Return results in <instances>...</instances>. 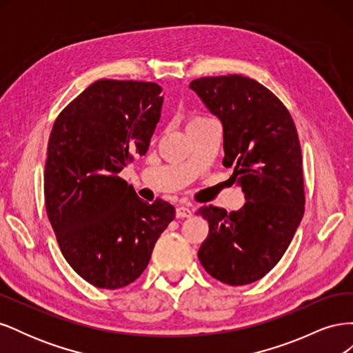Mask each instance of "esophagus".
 <instances>
[{"mask_svg": "<svg viewBox=\"0 0 353 353\" xmlns=\"http://www.w3.org/2000/svg\"><path fill=\"white\" fill-rule=\"evenodd\" d=\"M193 215V210L187 206H178L176 208V218H190Z\"/></svg>", "mask_w": 353, "mask_h": 353, "instance_id": "obj_1", "label": "esophagus"}]
</instances>
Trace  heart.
Returning a JSON list of instances; mask_svg holds the SVG:
<instances>
[{"instance_id": "heart-1", "label": "heart", "mask_w": 353, "mask_h": 353, "mask_svg": "<svg viewBox=\"0 0 353 353\" xmlns=\"http://www.w3.org/2000/svg\"><path fill=\"white\" fill-rule=\"evenodd\" d=\"M209 121H212V119H209L208 116H203V114H200V113H194V114L190 116V119H188V128L197 126V125H201V123H206V122H209Z\"/></svg>"}]
</instances>
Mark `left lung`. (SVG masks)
Here are the masks:
<instances>
[{"label":"left lung","mask_w":353,"mask_h":353,"mask_svg":"<svg viewBox=\"0 0 353 353\" xmlns=\"http://www.w3.org/2000/svg\"><path fill=\"white\" fill-rule=\"evenodd\" d=\"M223 128L225 168L245 196L237 212L203 206L209 234L199 259L230 285L261 280L279 263L303 218L302 150L290 112L258 81L241 74L190 83Z\"/></svg>","instance_id":"8db88e82"}]
</instances>
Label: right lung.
<instances>
[{
  "label": "right lung",
  "mask_w": 353,
  "mask_h": 353,
  "mask_svg": "<svg viewBox=\"0 0 353 353\" xmlns=\"http://www.w3.org/2000/svg\"><path fill=\"white\" fill-rule=\"evenodd\" d=\"M154 82L100 79L72 100L52 125L44 196L59 248L85 281L116 290L147 268L175 208L148 205L119 175L144 156L163 97Z\"/></svg>",
  "instance_id": "obj_1"
}]
</instances>
